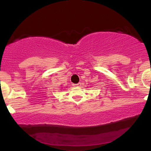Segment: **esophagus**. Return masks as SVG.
<instances>
[{"label": "esophagus", "mask_w": 151, "mask_h": 151, "mask_svg": "<svg viewBox=\"0 0 151 151\" xmlns=\"http://www.w3.org/2000/svg\"><path fill=\"white\" fill-rule=\"evenodd\" d=\"M74 86H77V87H79V86H81V83H76V84H73Z\"/></svg>", "instance_id": "34e87169"}]
</instances>
